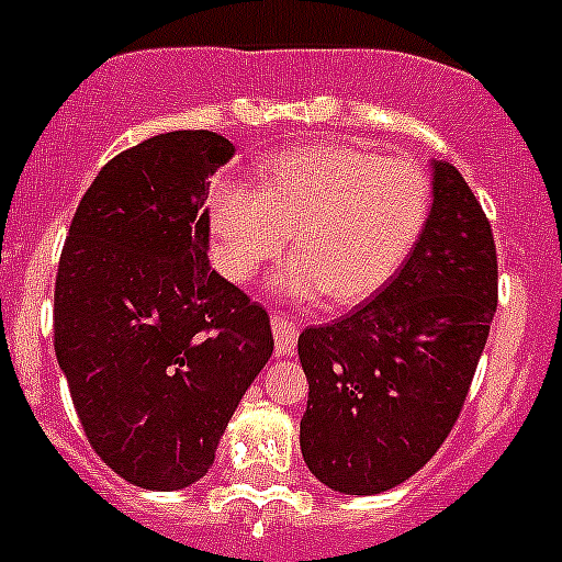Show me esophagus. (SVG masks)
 I'll use <instances>...</instances> for the list:
<instances>
[{"label":"esophagus","instance_id":"34e87169","mask_svg":"<svg viewBox=\"0 0 562 562\" xmlns=\"http://www.w3.org/2000/svg\"><path fill=\"white\" fill-rule=\"evenodd\" d=\"M271 333H274V346L280 358H291L296 352V340H299V327L288 316H280L274 313L271 316Z\"/></svg>","mask_w":562,"mask_h":562}]
</instances>
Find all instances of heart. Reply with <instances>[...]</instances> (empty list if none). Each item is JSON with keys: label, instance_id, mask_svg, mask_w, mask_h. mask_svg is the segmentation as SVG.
<instances>
[{"label": "heart", "instance_id": "obj_1", "mask_svg": "<svg viewBox=\"0 0 562 562\" xmlns=\"http://www.w3.org/2000/svg\"><path fill=\"white\" fill-rule=\"evenodd\" d=\"M429 207L432 186L416 162L358 146H299L263 162L257 188L222 177L210 188L207 222L227 280L257 277L293 233L296 255L274 274L277 291L352 307L400 274Z\"/></svg>", "mask_w": 562, "mask_h": 562}]
</instances>
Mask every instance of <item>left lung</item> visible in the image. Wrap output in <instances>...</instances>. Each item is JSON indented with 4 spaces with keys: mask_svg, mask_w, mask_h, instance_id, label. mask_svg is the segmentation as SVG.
<instances>
[{
    "mask_svg": "<svg viewBox=\"0 0 562 562\" xmlns=\"http://www.w3.org/2000/svg\"><path fill=\"white\" fill-rule=\"evenodd\" d=\"M491 222L469 182L432 160L427 227L371 302L299 335L307 411L299 443L333 491L371 496L416 474L452 432L496 313Z\"/></svg>",
    "mask_w": 562,
    "mask_h": 562,
    "instance_id": "1",
    "label": "left lung"
}]
</instances>
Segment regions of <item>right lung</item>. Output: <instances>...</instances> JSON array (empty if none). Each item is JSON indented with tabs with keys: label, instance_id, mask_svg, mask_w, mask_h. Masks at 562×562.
I'll list each match as a JSON object with an SVG mask.
<instances>
[{
	"label": "right lung",
	"instance_id": "1",
	"mask_svg": "<svg viewBox=\"0 0 562 562\" xmlns=\"http://www.w3.org/2000/svg\"><path fill=\"white\" fill-rule=\"evenodd\" d=\"M224 135L177 130L115 155L82 196L55 280V355L93 452L149 491L207 474L271 352L269 313L210 271Z\"/></svg>",
	"mask_w": 562,
	"mask_h": 562
}]
</instances>
